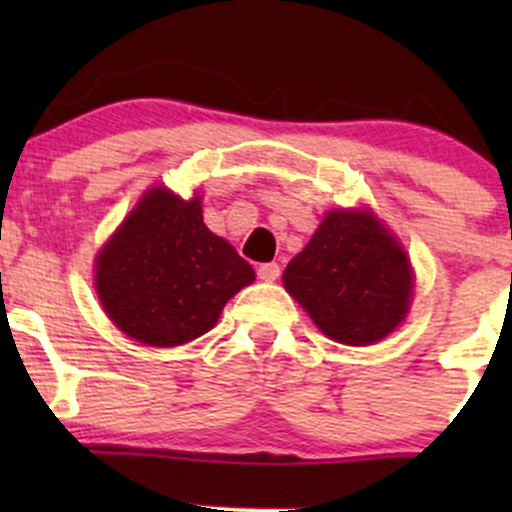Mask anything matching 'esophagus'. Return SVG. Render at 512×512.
I'll return each mask as SVG.
<instances>
[{"label":"esophagus","instance_id":"34e87169","mask_svg":"<svg viewBox=\"0 0 512 512\" xmlns=\"http://www.w3.org/2000/svg\"><path fill=\"white\" fill-rule=\"evenodd\" d=\"M280 265L277 262H265V265L257 267V277H260L262 282H275L280 280Z\"/></svg>","mask_w":512,"mask_h":512}]
</instances>
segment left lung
I'll return each instance as SVG.
<instances>
[{
    "label": "left lung",
    "instance_id": "left-lung-1",
    "mask_svg": "<svg viewBox=\"0 0 512 512\" xmlns=\"http://www.w3.org/2000/svg\"><path fill=\"white\" fill-rule=\"evenodd\" d=\"M287 292L329 339L366 347L406 317L414 275L406 252L369 213H329L287 265Z\"/></svg>",
    "mask_w": 512,
    "mask_h": 512
}]
</instances>
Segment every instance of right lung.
Here are the masks:
<instances>
[{
  "instance_id": "add662e5",
  "label": "right lung",
  "mask_w": 512,
  "mask_h": 512,
  "mask_svg": "<svg viewBox=\"0 0 512 512\" xmlns=\"http://www.w3.org/2000/svg\"><path fill=\"white\" fill-rule=\"evenodd\" d=\"M255 280L250 262L203 223L200 198L143 195L96 260V289L121 332L178 347L215 327L225 302Z\"/></svg>"
}]
</instances>
